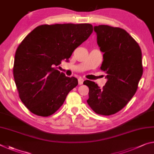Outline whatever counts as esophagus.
I'll return each mask as SVG.
<instances>
[{
  "instance_id": "esophagus-1",
  "label": "esophagus",
  "mask_w": 154,
  "mask_h": 154,
  "mask_svg": "<svg viewBox=\"0 0 154 154\" xmlns=\"http://www.w3.org/2000/svg\"><path fill=\"white\" fill-rule=\"evenodd\" d=\"M83 82H84V79H83L82 77H79V79H78V84H79V85H82L83 84Z\"/></svg>"
}]
</instances>
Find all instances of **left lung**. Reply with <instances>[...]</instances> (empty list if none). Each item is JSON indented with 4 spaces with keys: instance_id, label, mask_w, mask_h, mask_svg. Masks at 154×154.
I'll return each mask as SVG.
<instances>
[{
    "instance_id": "8db88e82",
    "label": "left lung",
    "mask_w": 154,
    "mask_h": 154,
    "mask_svg": "<svg viewBox=\"0 0 154 154\" xmlns=\"http://www.w3.org/2000/svg\"><path fill=\"white\" fill-rule=\"evenodd\" d=\"M97 45L103 53L101 70L106 84L100 88L86 80L89 88L87 103L97 114L109 116L120 111L135 94L143 75L142 52L138 44L125 30L108 25L94 26Z\"/></svg>"
}]
</instances>
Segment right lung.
I'll return each instance as SVG.
<instances>
[{"label":"right lung","instance_id":"add662e5","mask_svg":"<svg viewBox=\"0 0 154 154\" xmlns=\"http://www.w3.org/2000/svg\"><path fill=\"white\" fill-rule=\"evenodd\" d=\"M90 24H55L38 26L17 48L14 77L19 97L29 111L48 116L64 103L67 94L78 84L57 68L68 62L75 48L92 33Z\"/></svg>","mask_w":154,"mask_h":154}]
</instances>
